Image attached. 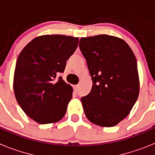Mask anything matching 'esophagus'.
Masks as SVG:
<instances>
[{
    "label": "esophagus",
    "mask_w": 155,
    "mask_h": 155,
    "mask_svg": "<svg viewBox=\"0 0 155 155\" xmlns=\"http://www.w3.org/2000/svg\"><path fill=\"white\" fill-rule=\"evenodd\" d=\"M73 88H74V91H77L78 88H79V85H74Z\"/></svg>",
    "instance_id": "esophagus-1"
}]
</instances>
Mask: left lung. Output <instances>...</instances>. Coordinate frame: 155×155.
Returning a JSON list of instances; mask_svg holds the SVG:
<instances>
[{
  "label": "left lung",
  "instance_id": "8db88e82",
  "mask_svg": "<svg viewBox=\"0 0 155 155\" xmlns=\"http://www.w3.org/2000/svg\"><path fill=\"white\" fill-rule=\"evenodd\" d=\"M80 49L93 82L81 98L90 121L114 127L130 114L140 93V78L133 51L125 41L100 35L81 38Z\"/></svg>",
  "mask_w": 155,
  "mask_h": 155
}]
</instances>
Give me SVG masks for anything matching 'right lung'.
I'll return each instance as SVG.
<instances>
[{"label": "right lung", "instance_id": "add662e5", "mask_svg": "<svg viewBox=\"0 0 155 155\" xmlns=\"http://www.w3.org/2000/svg\"><path fill=\"white\" fill-rule=\"evenodd\" d=\"M79 38L45 35L31 40L18 57L13 78L16 101L38 124H52L63 118L73 89L61 77L66 61L78 46Z\"/></svg>", "mask_w": 155, "mask_h": 155}]
</instances>
